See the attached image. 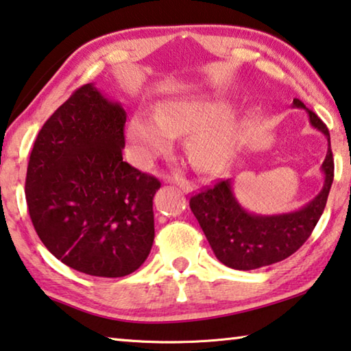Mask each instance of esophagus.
Instances as JSON below:
<instances>
[{
  "mask_svg": "<svg viewBox=\"0 0 351 351\" xmlns=\"http://www.w3.org/2000/svg\"><path fill=\"white\" fill-rule=\"evenodd\" d=\"M167 181L173 182V184H176L178 187L182 189V191H184V192H191L192 189H193L192 182L187 181V180H182V178H169V180H167Z\"/></svg>",
  "mask_w": 351,
  "mask_h": 351,
  "instance_id": "obj_1",
  "label": "esophagus"
}]
</instances>
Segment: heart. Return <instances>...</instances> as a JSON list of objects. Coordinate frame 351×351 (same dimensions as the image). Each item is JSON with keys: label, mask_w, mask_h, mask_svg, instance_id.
Segmentation results:
<instances>
[{"label": "heart", "mask_w": 351, "mask_h": 351, "mask_svg": "<svg viewBox=\"0 0 351 351\" xmlns=\"http://www.w3.org/2000/svg\"><path fill=\"white\" fill-rule=\"evenodd\" d=\"M223 95L176 98L160 103L156 114L137 112L128 121L126 136L136 162L147 165L170 148L173 136L187 134L186 148L199 169L215 171L237 147L241 121L226 112Z\"/></svg>", "instance_id": "b5f03b06"}]
</instances>
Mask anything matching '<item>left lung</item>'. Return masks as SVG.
<instances>
[{"label": "left lung", "instance_id": "left-lung-1", "mask_svg": "<svg viewBox=\"0 0 351 351\" xmlns=\"http://www.w3.org/2000/svg\"><path fill=\"white\" fill-rule=\"evenodd\" d=\"M293 108L304 109L309 123L328 141V153L322 164L325 182L319 195L302 209L278 215H258L243 209L232 193L230 180L219 181L191 198L192 213L217 259L231 269L254 270L289 258L308 241L324 214L335 178L330 131L300 99H293Z\"/></svg>", "mask_w": 351, "mask_h": 351}]
</instances>
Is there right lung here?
<instances>
[{
  "label": "right lung",
  "mask_w": 351,
  "mask_h": 351,
  "mask_svg": "<svg viewBox=\"0 0 351 351\" xmlns=\"http://www.w3.org/2000/svg\"><path fill=\"white\" fill-rule=\"evenodd\" d=\"M125 121L120 103L86 84L45 121L29 156L25 192L37 236L86 275H130L154 241L160 182L123 160Z\"/></svg>",
  "instance_id": "obj_1"
}]
</instances>
